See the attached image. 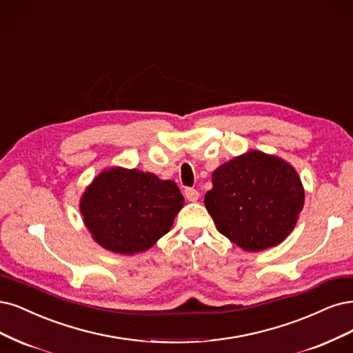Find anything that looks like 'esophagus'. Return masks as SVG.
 Wrapping results in <instances>:
<instances>
[{
	"label": "esophagus",
	"instance_id": "1",
	"mask_svg": "<svg viewBox=\"0 0 353 353\" xmlns=\"http://www.w3.org/2000/svg\"><path fill=\"white\" fill-rule=\"evenodd\" d=\"M184 194H185V199H187L188 201H191V203L197 201V200H199V197H200L199 191H197V190H194V188H185Z\"/></svg>",
	"mask_w": 353,
	"mask_h": 353
}]
</instances>
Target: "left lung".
<instances>
[{
	"mask_svg": "<svg viewBox=\"0 0 353 353\" xmlns=\"http://www.w3.org/2000/svg\"><path fill=\"white\" fill-rule=\"evenodd\" d=\"M205 209L219 232L248 252L272 248L292 232L305 191L295 168L282 157L250 150L212 174Z\"/></svg>",
	"mask_w": 353,
	"mask_h": 353,
	"instance_id": "left-lung-1",
	"label": "left lung"
}]
</instances>
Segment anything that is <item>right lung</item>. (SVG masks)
Listing matches in <instances>:
<instances>
[{"label":"right lung","instance_id":"1","mask_svg":"<svg viewBox=\"0 0 353 353\" xmlns=\"http://www.w3.org/2000/svg\"><path fill=\"white\" fill-rule=\"evenodd\" d=\"M184 197L171 179L112 166L96 176L80 199V213L101 247L123 255L152 248L171 229Z\"/></svg>","mask_w":353,"mask_h":353}]
</instances>
